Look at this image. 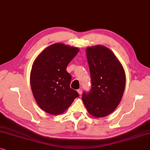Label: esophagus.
Masks as SVG:
<instances>
[{"label": "esophagus", "instance_id": "1", "mask_svg": "<svg viewBox=\"0 0 150 150\" xmlns=\"http://www.w3.org/2000/svg\"><path fill=\"white\" fill-rule=\"evenodd\" d=\"M77 93H79V95H81V93H82V89H81V88H79V89L77 90Z\"/></svg>", "mask_w": 150, "mask_h": 150}]
</instances>
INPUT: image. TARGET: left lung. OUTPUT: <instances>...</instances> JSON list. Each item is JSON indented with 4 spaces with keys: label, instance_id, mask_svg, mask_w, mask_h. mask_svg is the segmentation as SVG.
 Here are the masks:
<instances>
[{
    "label": "left lung",
    "instance_id": "8db88e82",
    "mask_svg": "<svg viewBox=\"0 0 150 150\" xmlns=\"http://www.w3.org/2000/svg\"><path fill=\"white\" fill-rule=\"evenodd\" d=\"M92 88L83 93L82 101L90 115L96 118L113 112L122 99L125 86L124 69L118 58L103 45L86 49Z\"/></svg>",
    "mask_w": 150,
    "mask_h": 150
}]
</instances>
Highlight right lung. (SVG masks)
Masks as SVG:
<instances>
[{"label":"right lung","instance_id":"add662e5","mask_svg":"<svg viewBox=\"0 0 150 150\" xmlns=\"http://www.w3.org/2000/svg\"><path fill=\"white\" fill-rule=\"evenodd\" d=\"M79 51L77 47L55 43L46 48L33 62L30 73L31 91L42 110L52 115L63 113L79 97L70 88V62Z\"/></svg>","mask_w":150,"mask_h":150}]
</instances>
